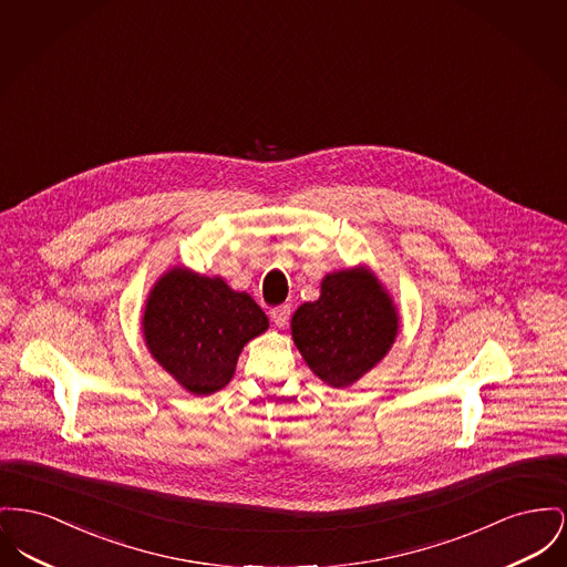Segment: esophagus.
Wrapping results in <instances>:
<instances>
[{"label": "esophagus", "instance_id": "34e87169", "mask_svg": "<svg viewBox=\"0 0 567 567\" xmlns=\"http://www.w3.org/2000/svg\"><path fill=\"white\" fill-rule=\"evenodd\" d=\"M271 321L278 326V328H285L289 323V317H291V306L289 303H282V306H276L271 308Z\"/></svg>", "mask_w": 567, "mask_h": 567}]
</instances>
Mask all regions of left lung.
Returning <instances> with one entry per match:
<instances>
[{"label":"left lung","mask_w":567,"mask_h":567,"mask_svg":"<svg viewBox=\"0 0 567 567\" xmlns=\"http://www.w3.org/2000/svg\"><path fill=\"white\" fill-rule=\"evenodd\" d=\"M291 332L310 370L347 388L390 351L399 315L368 269H344L323 278L319 300L301 303Z\"/></svg>","instance_id":"8db88e82"}]
</instances>
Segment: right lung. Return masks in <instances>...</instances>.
Segmentation results:
<instances>
[{
  "label": "right lung",
  "instance_id": "add662e5",
  "mask_svg": "<svg viewBox=\"0 0 567 567\" xmlns=\"http://www.w3.org/2000/svg\"><path fill=\"white\" fill-rule=\"evenodd\" d=\"M266 312L248 293L175 267L150 293L145 342L156 362L197 396L223 390L244 344L267 330Z\"/></svg>",
  "mask_w": 567,
  "mask_h": 567
}]
</instances>
